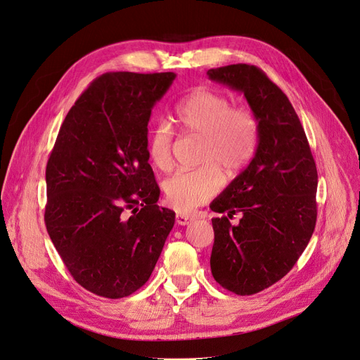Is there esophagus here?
Listing matches in <instances>:
<instances>
[{"label":"esophagus","mask_w":360,"mask_h":360,"mask_svg":"<svg viewBox=\"0 0 360 360\" xmlns=\"http://www.w3.org/2000/svg\"><path fill=\"white\" fill-rule=\"evenodd\" d=\"M193 216L190 214H185V213H178L176 214V224L178 225H188L193 221Z\"/></svg>","instance_id":"1"}]
</instances>
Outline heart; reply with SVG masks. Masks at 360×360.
Returning a JSON list of instances; mask_svg holds the SVG:
<instances>
[{
	"mask_svg": "<svg viewBox=\"0 0 360 360\" xmlns=\"http://www.w3.org/2000/svg\"><path fill=\"white\" fill-rule=\"evenodd\" d=\"M174 120L182 132L205 138L202 165L193 170H178L169 176L163 190L172 207L191 212L221 190L224 170L233 174L252 160L257 146V119L252 108L232 105L216 91L195 88L176 104ZM174 131L165 122L155 123L148 132L147 151L151 163L167 170L174 162Z\"/></svg>",
	"mask_w": 360,
	"mask_h": 360,
	"instance_id": "1",
	"label": "heart"
}]
</instances>
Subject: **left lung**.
<instances>
[{"label": "left lung", "mask_w": 360, "mask_h": 360, "mask_svg": "<svg viewBox=\"0 0 360 360\" xmlns=\"http://www.w3.org/2000/svg\"><path fill=\"white\" fill-rule=\"evenodd\" d=\"M207 75L244 92L257 119L255 158L210 205L228 213L212 219V275L225 290L252 295L285 276L310 241L318 214L316 165L294 107L262 69L238 63ZM236 212L243 216L232 226Z\"/></svg>", "instance_id": "obj_1"}]
</instances>
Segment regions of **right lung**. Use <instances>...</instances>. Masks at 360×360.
Instances as JSON below:
<instances>
[{
    "label": "right lung",
    "instance_id": "obj_1",
    "mask_svg": "<svg viewBox=\"0 0 360 360\" xmlns=\"http://www.w3.org/2000/svg\"><path fill=\"white\" fill-rule=\"evenodd\" d=\"M174 72H107L76 100L45 169V226L85 290L122 299L151 275L175 224L148 163L151 108Z\"/></svg>",
    "mask_w": 360,
    "mask_h": 360
}]
</instances>
